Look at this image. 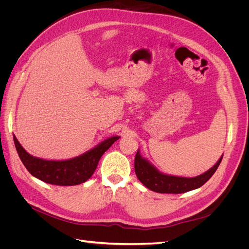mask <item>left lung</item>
I'll return each instance as SVG.
<instances>
[{"label": "left lung", "instance_id": "1", "mask_svg": "<svg viewBox=\"0 0 249 249\" xmlns=\"http://www.w3.org/2000/svg\"><path fill=\"white\" fill-rule=\"evenodd\" d=\"M222 157L223 155L212 168L202 175L194 178H183L165 175L159 171L147 159L140 155V150L138 149L135 157V172L140 182L149 190L158 193H185L197 189L207 183L219 166Z\"/></svg>", "mask_w": 249, "mask_h": 249}]
</instances>
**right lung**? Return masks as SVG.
<instances>
[{
    "instance_id": "add662e5",
    "label": "right lung",
    "mask_w": 249,
    "mask_h": 249,
    "mask_svg": "<svg viewBox=\"0 0 249 249\" xmlns=\"http://www.w3.org/2000/svg\"><path fill=\"white\" fill-rule=\"evenodd\" d=\"M118 139L119 136L110 137L81 156L56 161L30 155L20 145L17 137L13 136L18 154L28 171L42 182L58 186H74L86 182L93 175L101 157Z\"/></svg>"
}]
</instances>
